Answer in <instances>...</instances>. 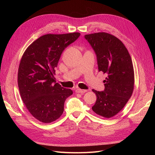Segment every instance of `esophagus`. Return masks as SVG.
<instances>
[{
  "label": "esophagus",
  "instance_id": "obj_1",
  "mask_svg": "<svg viewBox=\"0 0 155 155\" xmlns=\"http://www.w3.org/2000/svg\"><path fill=\"white\" fill-rule=\"evenodd\" d=\"M76 92H78V93H81V94H84V93L87 92L88 91H87V90H83V89L78 88V89H76Z\"/></svg>",
  "mask_w": 155,
  "mask_h": 155
}]
</instances>
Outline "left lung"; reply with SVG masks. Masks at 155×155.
<instances>
[{
    "instance_id": "left-lung-1",
    "label": "left lung",
    "mask_w": 155,
    "mask_h": 155,
    "mask_svg": "<svg viewBox=\"0 0 155 155\" xmlns=\"http://www.w3.org/2000/svg\"><path fill=\"white\" fill-rule=\"evenodd\" d=\"M96 55L98 71L106 74L105 89L97 91L92 110L109 118L123 109L132 95L134 76L132 59L120 39L105 32L85 35Z\"/></svg>"
}]
</instances>
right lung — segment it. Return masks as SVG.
<instances>
[{
	"instance_id": "add662e5",
	"label": "right lung",
	"mask_w": 155,
	"mask_h": 155,
	"mask_svg": "<svg viewBox=\"0 0 155 155\" xmlns=\"http://www.w3.org/2000/svg\"><path fill=\"white\" fill-rule=\"evenodd\" d=\"M80 36L78 32L46 34L33 42L23 54L18 70V85L22 101L30 114L41 122L58 119L71 89L55 82V68L63 51Z\"/></svg>"
}]
</instances>
